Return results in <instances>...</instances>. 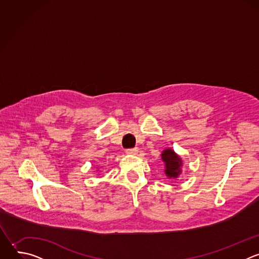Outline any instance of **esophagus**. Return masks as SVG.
<instances>
[{
  "label": "esophagus",
  "mask_w": 259,
  "mask_h": 259,
  "mask_svg": "<svg viewBox=\"0 0 259 259\" xmlns=\"http://www.w3.org/2000/svg\"><path fill=\"white\" fill-rule=\"evenodd\" d=\"M126 153L128 155H136L138 153V149H137V147H133V149H128L126 151Z\"/></svg>",
  "instance_id": "34e87169"
}]
</instances>
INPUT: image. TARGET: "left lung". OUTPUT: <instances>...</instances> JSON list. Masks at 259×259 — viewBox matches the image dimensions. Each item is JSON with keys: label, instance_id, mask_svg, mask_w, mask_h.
<instances>
[{"label": "left lung", "instance_id": "left-lung-1", "mask_svg": "<svg viewBox=\"0 0 259 259\" xmlns=\"http://www.w3.org/2000/svg\"><path fill=\"white\" fill-rule=\"evenodd\" d=\"M162 159L166 165V169H165L166 175L169 178H176L181 172L180 167L182 163L180 158L172 150L168 149L163 152Z\"/></svg>", "mask_w": 259, "mask_h": 259}]
</instances>
